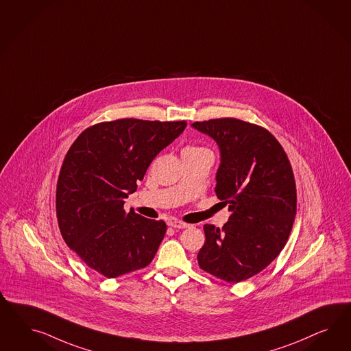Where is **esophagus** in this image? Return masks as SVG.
Segmentation results:
<instances>
[{"label": "esophagus", "mask_w": 351, "mask_h": 351, "mask_svg": "<svg viewBox=\"0 0 351 351\" xmlns=\"http://www.w3.org/2000/svg\"><path fill=\"white\" fill-rule=\"evenodd\" d=\"M169 225L172 226V228H176V229H186V228H191V223H182L180 220H171Z\"/></svg>", "instance_id": "1"}]
</instances>
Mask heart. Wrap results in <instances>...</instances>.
<instances>
[{
    "label": "heart",
    "mask_w": 351,
    "mask_h": 351,
    "mask_svg": "<svg viewBox=\"0 0 351 351\" xmlns=\"http://www.w3.org/2000/svg\"><path fill=\"white\" fill-rule=\"evenodd\" d=\"M199 149L202 148H195V147H188V148L184 149V150H199Z\"/></svg>",
    "instance_id": "obj_1"
}]
</instances>
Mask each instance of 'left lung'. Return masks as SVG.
<instances>
[{"mask_svg":"<svg viewBox=\"0 0 351 351\" xmlns=\"http://www.w3.org/2000/svg\"><path fill=\"white\" fill-rule=\"evenodd\" d=\"M220 149L216 195L229 204L223 228L206 223L198 252L204 271L238 283L264 270L287 243L296 184L286 152L267 130L237 118L194 122Z\"/></svg>","mask_w":351,"mask_h":351,"instance_id":"obj_1","label":"left lung"}]
</instances>
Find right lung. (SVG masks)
Here are the masks:
<instances>
[{"mask_svg": "<svg viewBox=\"0 0 351 351\" xmlns=\"http://www.w3.org/2000/svg\"><path fill=\"white\" fill-rule=\"evenodd\" d=\"M185 128V121L101 122L86 128L68 150L56 185L58 223L65 243L99 274L117 278L156 256L166 223L126 213L125 198Z\"/></svg>", "mask_w": 351, "mask_h": 351, "instance_id": "add662e5", "label": "right lung"}]
</instances>
